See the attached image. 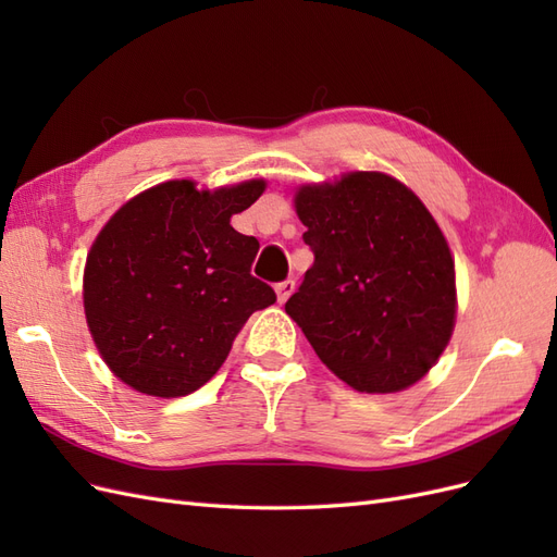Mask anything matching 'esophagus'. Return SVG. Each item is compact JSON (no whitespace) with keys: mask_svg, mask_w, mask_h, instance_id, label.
Returning a JSON list of instances; mask_svg holds the SVG:
<instances>
[{"mask_svg":"<svg viewBox=\"0 0 557 557\" xmlns=\"http://www.w3.org/2000/svg\"><path fill=\"white\" fill-rule=\"evenodd\" d=\"M293 293H295V281H293V278H285V281L276 283V295H278L281 305H283V301L288 299Z\"/></svg>","mask_w":557,"mask_h":557,"instance_id":"1","label":"esophagus"}]
</instances>
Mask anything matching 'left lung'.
Returning a JSON list of instances; mask_svg holds the SVG:
<instances>
[{"instance_id":"obj_1","label":"left lung","mask_w":557,"mask_h":557,"mask_svg":"<svg viewBox=\"0 0 557 557\" xmlns=\"http://www.w3.org/2000/svg\"><path fill=\"white\" fill-rule=\"evenodd\" d=\"M313 264L285 313L358 393L423 379L455 323V267L440 225L407 185L356 172L295 197Z\"/></svg>"}]
</instances>
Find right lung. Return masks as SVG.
<instances>
[{"label":"right lung","mask_w":557,"mask_h":557,"mask_svg":"<svg viewBox=\"0 0 557 557\" xmlns=\"http://www.w3.org/2000/svg\"><path fill=\"white\" fill-rule=\"evenodd\" d=\"M262 190L264 181L215 193L166 181L99 232L83 305L104 362L134 391L195 393L221 369L250 313L276 301L272 285L250 276L258 239L230 225Z\"/></svg>","instance_id":"obj_1"}]
</instances>
